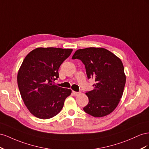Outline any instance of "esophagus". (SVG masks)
<instances>
[{
  "label": "esophagus",
  "mask_w": 149,
  "mask_h": 149,
  "mask_svg": "<svg viewBox=\"0 0 149 149\" xmlns=\"http://www.w3.org/2000/svg\"><path fill=\"white\" fill-rule=\"evenodd\" d=\"M72 92H73V94L75 95V96H77V95H79L80 92H75V91H72Z\"/></svg>",
  "instance_id": "esophagus-1"
}]
</instances>
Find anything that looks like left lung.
Masks as SVG:
<instances>
[{"label":"left lung","mask_w":149,"mask_h":149,"mask_svg":"<svg viewBox=\"0 0 149 149\" xmlns=\"http://www.w3.org/2000/svg\"><path fill=\"white\" fill-rule=\"evenodd\" d=\"M72 58L81 61L88 79H95L94 88L86 93L88 103L84 111L95 117L112 112L119 103L126 81L120 59L107 49L95 47L76 50Z\"/></svg>","instance_id":"8db88e82"}]
</instances>
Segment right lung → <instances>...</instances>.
I'll return each instance as SVG.
<instances>
[{"label":"right lung","mask_w":149,"mask_h":149,"mask_svg":"<svg viewBox=\"0 0 149 149\" xmlns=\"http://www.w3.org/2000/svg\"><path fill=\"white\" fill-rule=\"evenodd\" d=\"M72 52L71 49L39 47L25 57L18 72L17 84L24 102L33 116L48 119L63 108L72 91L53 83L59 77V67Z\"/></svg>","instance_id":"1"}]
</instances>
